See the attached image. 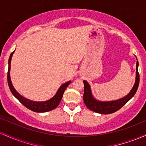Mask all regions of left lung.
Wrapping results in <instances>:
<instances>
[{
    "label": "left lung",
    "mask_w": 146,
    "mask_h": 146,
    "mask_svg": "<svg viewBox=\"0 0 146 146\" xmlns=\"http://www.w3.org/2000/svg\"><path fill=\"white\" fill-rule=\"evenodd\" d=\"M138 66L139 62L138 61H137L136 81H135V84L131 91L130 92V93L127 96L119 100H116V101L102 102L95 100L92 96L89 84L86 81L84 80L83 82L84 86V92L83 95L84 102L87 108L92 110V111L101 114H110L119 110L136 93L139 84V73L138 72Z\"/></svg>",
    "instance_id": "8db88e82"
}]
</instances>
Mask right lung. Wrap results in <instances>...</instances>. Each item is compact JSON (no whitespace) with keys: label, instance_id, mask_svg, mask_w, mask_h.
Here are the masks:
<instances>
[{"label":"right lung","instance_id":"1","mask_svg":"<svg viewBox=\"0 0 146 146\" xmlns=\"http://www.w3.org/2000/svg\"><path fill=\"white\" fill-rule=\"evenodd\" d=\"M14 51H13L12 53H11V55H10L9 62H8V63H9V68H8L7 71V82L8 85H9V89L11 90V93H12V94L19 100L22 104H23L26 108H29V110H32V111L37 112V113H44V112H48L50 111V110L55 109V108L59 105L60 102H61L62 98L64 94V92L66 87L68 86V84L71 83V81H68L67 82L64 83V84L62 85V86H60V88L58 89L56 95H55L53 98H51V100H48V101L37 102L31 101V100H27V99L23 98V96H21V95L14 89V86H13L12 84H11V80H10V64H11V57H12V55Z\"/></svg>","mask_w":146,"mask_h":146}]
</instances>
